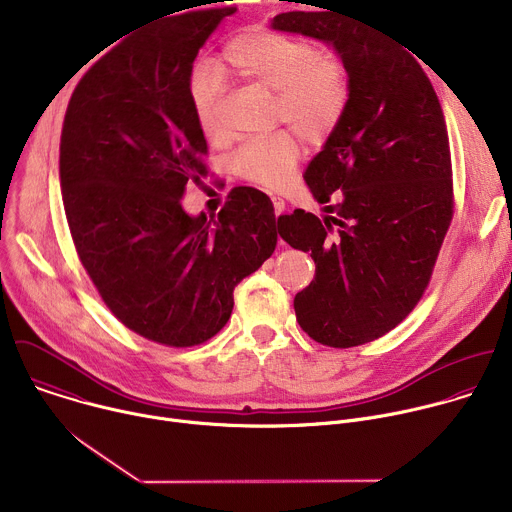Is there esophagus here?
<instances>
[{
    "instance_id": "1",
    "label": "esophagus",
    "mask_w": 512,
    "mask_h": 512,
    "mask_svg": "<svg viewBox=\"0 0 512 512\" xmlns=\"http://www.w3.org/2000/svg\"><path fill=\"white\" fill-rule=\"evenodd\" d=\"M271 200H273V210H275V214L279 216V214L285 210V202H283V198H279V196H273Z\"/></svg>"
}]
</instances>
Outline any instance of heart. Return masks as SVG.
I'll use <instances>...</instances> for the list:
<instances>
[{
    "label": "heart",
    "instance_id": "1",
    "mask_svg": "<svg viewBox=\"0 0 512 512\" xmlns=\"http://www.w3.org/2000/svg\"><path fill=\"white\" fill-rule=\"evenodd\" d=\"M235 77L275 93V119L296 128L251 139L233 156V172L269 190L289 184L302 156V138L324 143L342 123L350 103V79L344 62L318 50L306 38L267 28H247L221 52V68L200 64L190 77L188 99L202 135L212 143L233 137L223 115L227 79Z\"/></svg>",
    "mask_w": 512,
    "mask_h": 512
}]
</instances>
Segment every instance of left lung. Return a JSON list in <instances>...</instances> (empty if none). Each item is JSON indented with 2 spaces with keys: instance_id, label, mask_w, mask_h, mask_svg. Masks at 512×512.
I'll list each match as a JSON object with an SVG mask.
<instances>
[{
  "instance_id": "1",
  "label": "left lung",
  "mask_w": 512,
  "mask_h": 512,
  "mask_svg": "<svg viewBox=\"0 0 512 512\" xmlns=\"http://www.w3.org/2000/svg\"><path fill=\"white\" fill-rule=\"evenodd\" d=\"M271 28L332 44L348 70L346 115L304 176L334 216L296 208L277 233L316 263L294 300L302 330L332 348L367 344L417 306L452 223L444 111L405 48L346 14L285 12Z\"/></svg>"
}]
</instances>
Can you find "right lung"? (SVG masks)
Instances as JSON below:
<instances>
[{
    "instance_id": "add662e5",
    "label": "right lung",
    "mask_w": 512,
    "mask_h": 512,
    "mask_svg": "<svg viewBox=\"0 0 512 512\" xmlns=\"http://www.w3.org/2000/svg\"><path fill=\"white\" fill-rule=\"evenodd\" d=\"M235 12L168 14L125 36L85 72L62 123L60 188L77 255L125 328L174 348L221 332L235 285L277 245L273 204L257 188H233L216 218L182 208L186 188L208 176L192 64Z\"/></svg>"
}]
</instances>
